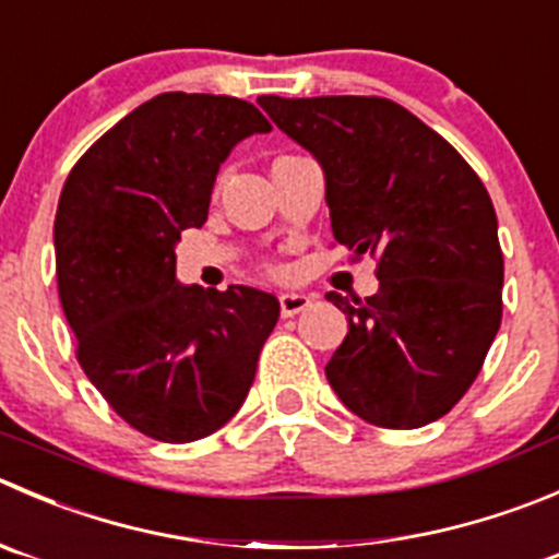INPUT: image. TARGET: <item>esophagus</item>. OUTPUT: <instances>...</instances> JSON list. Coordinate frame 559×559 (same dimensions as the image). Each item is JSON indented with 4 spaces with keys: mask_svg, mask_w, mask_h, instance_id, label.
<instances>
[{
    "mask_svg": "<svg viewBox=\"0 0 559 559\" xmlns=\"http://www.w3.org/2000/svg\"><path fill=\"white\" fill-rule=\"evenodd\" d=\"M311 306V297L300 295V292H286L281 295V317H295V313L306 311Z\"/></svg>",
    "mask_w": 559,
    "mask_h": 559,
    "instance_id": "obj_1",
    "label": "esophagus"
}]
</instances>
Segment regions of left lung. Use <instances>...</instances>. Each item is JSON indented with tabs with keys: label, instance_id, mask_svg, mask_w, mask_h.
<instances>
[{
	"label": "left lung",
	"instance_id": "left-lung-1",
	"mask_svg": "<svg viewBox=\"0 0 559 559\" xmlns=\"http://www.w3.org/2000/svg\"><path fill=\"white\" fill-rule=\"evenodd\" d=\"M322 164L335 242L377 259L379 292L328 300L349 317L328 382L366 424L420 429L459 404L502 319V248L473 166L388 97L262 95Z\"/></svg>",
	"mask_w": 559,
	"mask_h": 559
}]
</instances>
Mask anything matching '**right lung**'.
Returning <instances> with one entry per match:
<instances>
[{"mask_svg": "<svg viewBox=\"0 0 559 559\" xmlns=\"http://www.w3.org/2000/svg\"><path fill=\"white\" fill-rule=\"evenodd\" d=\"M267 130L240 97L164 92L106 130L64 180L53 251L75 357L153 440H202L235 417L278 322L267 292L175 281L180 231L207 221L221 164Z\"/></svg>", "mask_w": 559, "mask_h": 559, "instance_id": "obj_1", "label": "right lung"}]
</instances>
